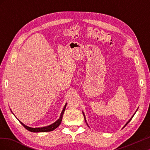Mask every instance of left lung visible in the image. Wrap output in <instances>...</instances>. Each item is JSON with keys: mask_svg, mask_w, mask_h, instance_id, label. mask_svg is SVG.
I'll return each mask as SVG.
<instances>
[{"mask_svg": "<svg viewBox=\"0 0 150 150\" xmlns=\"http://www.w3.org/2000/svg\"><path fill=\"white\" fill-rule=\"evenodd\" d=\"M83 115H84V120H85V121L86 122V117H85V115H84V112H83ZM133 116H134V115H133ZM133 116H132V117H131V119H130V120H129V121H128V122H126V124L125 125V126H126L127 125H128V122H129V121H130L131 120V119H132V118H133ZM86 124H87V125L88 126V123H87V122H86Z\"/></svg>", "mask_w": 150, "mask_h": 150, "instance_id": "left-lung-1", "label": "left lung"}]
</instances>
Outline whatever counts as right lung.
Masks as SVG:
<instances>
[{
	"instance_id": "right-lung-1",
	"label": "right lung",
	"mask_w": 150,
	"mask_h": 150,
	"mask_svg": "<svg viewBox=\"0 0 150 150\" xmlns=\"http://www.w3.org/2000/svg\"><path fill=\"white\" fill-rule=\"evenodd\" d=\"M66 104H67V103L65 104L64 108H63V110H62V111L61 113L59 118L55 122H54L53 124L49 125V126H47L41 127V128H31V127H29L28 126L25 125L24 123H22V122L21 121H19L18 119L17 120H19V121L21 122V125L23 126L26 129H28L29 131H31V132L38 133V132H48V131H52L54 129H55L56 128H57V127L59 126L60 124L61 123V121H62V116H63V114H64V112L65 111Z\"/></svg>"
}]
</instances>
